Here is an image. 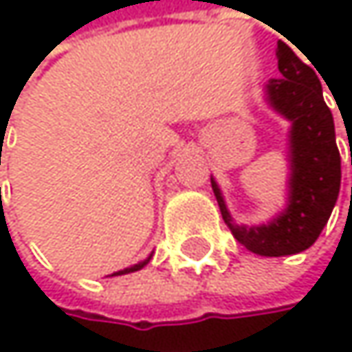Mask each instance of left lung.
Wrapping results in <instances>:
<instances>
[{"instance_id":"left-lung-1","label":"left lung","mask_w":352,"mask_h":352,"mask_svg":"<svg viewBox=\"0 0 352 352\" xmlns=\"http://www.w3.org/2000/svg\"><path fill=\"white\" fill-rule=\"evenodd\" d=\"M277 65L283 79L267 85L273 109L292 120V179L289 206L267 226H239L232 222L218 185L212 181L222 218L234 239L261 256L296 254L316 243L326 226L340 189V153L334 120L328 109L316 67L306 65L283 40L277 42Z\"/></svg>"}]
</instances>
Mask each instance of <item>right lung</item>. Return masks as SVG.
<instances>
[{
  "label": "right lung",
  "mask_w": 352,
  "mask_h": 352,
  "mask_svg": "<svg viewBox=\"0 0 352 352\" xmlns=\"http://www.w3.org/2000/svg\"><path fill=\"white\" fill-rule=\"evenodd\" d=\"M1 155V153H0ZM151 258H146V261H142V263H138V265H134V267H128V269H124V271H118V273H113V275H124V273H132V271H138V269H142L146 263H148Z\"/></svg>",
  "instance_id": "obj_1"
}]
</instances>
